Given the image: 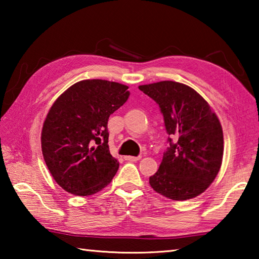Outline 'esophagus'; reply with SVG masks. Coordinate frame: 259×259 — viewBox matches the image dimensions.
Returning a JSON list of instances; mask_svg holds the SVG:
<instances>
[{
	"instance_id": "esophagus-1",
	"label": "esophagus",
	"mask_w": 259,
	"mask_h": 259,
	"mask_svg": "<svg viewBox=\"0 0 259 259\" xmlns=\"http://www.w3.org/2000/svg\"><path fill=\"white\" fill-rule=\"evenodd\" d=\"M140 157L142 156H125L124 159L126 160V161H131V162H136V161H138V160H140Z\"/></svg>"
}]
</instances>
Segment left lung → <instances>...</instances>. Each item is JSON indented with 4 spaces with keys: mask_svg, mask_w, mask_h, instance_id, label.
I'll return each mask as SVG.
<instances>
[{
    "mask_svg": "<svg viewBox=\"0 0 259 259\" xmlns=\"http://www.w3.org/2000/svg\"><path fill=\"white\" fill-rule=\"evenodd\" d=\"M138 88L159 104L169 135L170 146L150 177L152 188L176 201L195 198L210 186L222 165L224 137L216 113L183 83L161 81Z\"/></svg>",
    "mask_w": 259,
    "mask_h": 259,
    "instance_id": "8db88e82",
    "label": "left lung"
}]
</instances>
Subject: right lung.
Instances as JSON below:
<instances>
[{
    "instance_id": "obj_1",
    "label": "right lung",
    "mask_w": 259,
    "mask_h": 259,
    "mask_svg": "<svg viewBox=\"0 0 259 259\" xmlns=\"http://www.w3.org/2000/svg\"><path fill=\"white\" fill-rule=\"evenodd\" d=\"M128 88L106 80H83L51 106L42 128V154L56 183L66 192L93 195L115 176L119 161L109 153L107 122L128 100Z\"/></svg>"
}]
</instances>
